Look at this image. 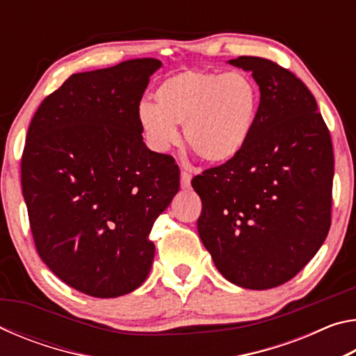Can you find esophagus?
I'll list each match as a JSON object with an SVG mask.
<instances>
[{
  "label": "esophagus",
  "instance_id": "obj_1",
  "mask_svg": "<svg viewBox=\"0 0 356 356\" xmlns=\"http://www.w3.org/2000/svg\"><path fill=\"white\" fill-rule=\"evenodd\" d=\"M190 184H191V174L188 171L182 170L180 171V186H182V188H188Z\"/></svg>",
  "mask_w": 356,
  "mask_h": 356
}]
</instances>
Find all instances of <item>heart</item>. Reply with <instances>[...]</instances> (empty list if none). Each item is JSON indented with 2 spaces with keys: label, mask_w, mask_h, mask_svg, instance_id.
Listing matches in <instances>:
<instances>
[{
  "label": "heart",
  "mask_w": 356,
  "mask_h": 356,
  "mask_svg": "<svg viewBox=\"0 0 356 356\" xmlns=\"http://www.w3.org/2000/svg\"><path fill=\"white\" fill-rule=\"evenodd\" d=\"M155 105L138 108L149 147L166 152L184 125L188 149L209 165H225L242 154L259 113V89L243 72L185 70L159 84Z\"/></svg>",
  "instance_id": "b5f03b06"
}]
</instances>
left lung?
Instances as JSON below:
<instances>
[{
    "label": "left lung",
    "mask_w": 356,
    "mask_h": 356,
    "mask_svg": "<svg viewBox=\"0 0 356 356\" xmlns=\"http://www.w3.org/2000/svg\"><path fill=\"white\" fill-rule=\"evenodd\" d=\"M261 102L237 159L195 176L202 201L197 232L232 284L264 291L292 280L328 236L334 159L314 95L270 59L238 56Z\"/></svg>",
    "instance_id": "8db88e82"
}]
</instances>
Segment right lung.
Wrapping results in <instances>:
<instances>
[{"instance_id": "add662e5", "label": "right lung", "mask_w": 356, "mask_h": 356, "mask_svg": "<svg viewBox=\"0 0 356 356\" xmlns=\"http://www.w3.org/2000/svg\"><path fill=\"white\" fill-rule=\"evenodd\" d=\"M160 67L143 58L74 74L29 124L22 190L35 250L59 280L91 297H120L146 281L150 229L179 191V166L146 147L138 122Z\"/></svg>"}]
</instances>
